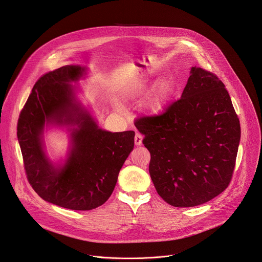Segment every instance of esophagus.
<instances>
[{"mask_svg": "<svg viewBox=\"0 0 262 262\" xmlns=\"http://www.w3.org/2000/svg\"><path fill=\"white\" fill-rule=\"evenodd\" d=\"M142 143H143V137L140 134H136V136H135V144L137 146H140V145H142Z\"/></svg>", "mask_w": 262, "mask_h": 262, "instance_id": "34e87169", "label": "esophagus"}]
</instances>
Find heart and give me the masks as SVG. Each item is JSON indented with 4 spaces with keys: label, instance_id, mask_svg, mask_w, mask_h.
Here are the masks:
<instances>
[{
    "label": "heart",
    "instance_id": "heart-1",
    "mask_svg": "<svg viewBox=\"0 0 262 262\" xmlns=\"http://www.w3.org/2000/svg\"><path fill=\"white\" fill-rule=\"evenodd\" d=\"M177 85L171 76H163L159 78L149 92L143 103V112L148 116H160L168 108L176 93ZM148 91V83L145 79L134 80L124 91L125 97L128 99H139L146 95Z\"/></svg>",
    "mask_w": 262,
    "mask_h": 262
}]
</instances>
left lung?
Listing matches in <instances>:
<instances>
[{
    "instance_id": "8db88e82",
    "label": "left lung",
    "mask_w": 262,
    "mask_h": 262,
    "mask_svg": "<svg viewBox=\"0 0 262 262\" xmlns=\"http://www.w3.org/2000/svg\"><path fill=\"white\" fill-rule=\"evenodd\" d=\"M190 74L180 99L163 115L136 122L150 152L156 190L175 207L203 204L226 190L241 141L239 120L225 85L197 66Z\"/></svg>"
}]
</instances>
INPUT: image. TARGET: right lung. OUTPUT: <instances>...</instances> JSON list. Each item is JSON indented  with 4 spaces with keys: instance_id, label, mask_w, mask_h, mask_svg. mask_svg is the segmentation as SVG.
Here are the masks:
<instances>
[{
    "instance_id": "right-lung-1",
    "label": "right lung",
    "mask_w": 262,
    "mask_h": 262,
    "mask_svg": "<svg viewBox=\"0 0 262 262\" xmlns=\"http://www.w3.org/2000/svg\"><path fill=\"white\" fill-rule=\"evenodd\" d=\"M88 68L66 65L41 77L32 89L17 124V139L28 180L45 201L90 210L112 195L118 174L134 149L135 132L101 128L73 86ZM59 128L69 133L64 159L52 161L44 135Z\"/></svg>"
}]
</instances>
